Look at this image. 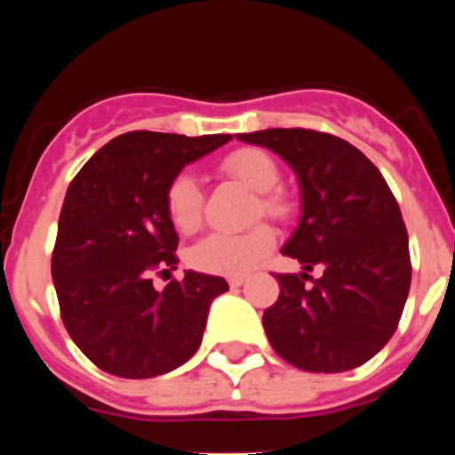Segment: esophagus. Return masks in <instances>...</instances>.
Returning a JSON list of instances; mask_svg holds the SVG:
<instances>
[{"mask_svg": "<svg viewBox=\"0 0 455 455\" xmlns=\"http://www.w3.org/2000/svg\"><path fill=\"white\" fill-rule=\"evenodd\" d=\"M244 282H246V275H233V277H228V286L231 288L242 286Z\"/></svg>", "mask_w": 455, "mask_h": 455, "instance_id": "obj_1", "label": "esophagus"}]
</instances>
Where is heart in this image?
I'll list each match as a JSON object with an SVG mask.
<instances>
[{"label": "heart", "mask_w": 455, "mask_h": 455, "mask_svg": "<svg viewBox=\"0 0 455 455\" xmlns=\"http://www.w3.org/2000/svg\"><path fill=\"white\" fill-rule=\"evenodd\" d=\"M220 169L233 180L242 182L257 194V215L264 213L283 222L292 215L295 204L286 191L279 189V164L268 151L259 147H242L222 158ZM164 211L182 235L198 231L202 222V191L198 180L189 172H182L172 178L164 191ZM273 228L259 224L246 233H211L191 251V264L198 270L213 275H244L255 268L266 255L273 251Z\"/></svg>", "instance_id": "b5f03b06"}]
</instances>
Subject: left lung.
Masks as SVG:
<instances>
[{
	"label": "left lung",
	"mask_w": 455,
	"mask_h": 455,
	"mask_svg": "<svg viewBox=\"0 0 455 455\" xmlns=\"http://www.w3.org/2000/svg\"><path fill=\"white\" fill-rule=\"evenodd\" d=\"M282 156L297 173L301 218L282 253L308 273L275 275L279 297L264 310L273 350L306 371H346L370 361L396 332L410 295L411 261L401 209L379 169L325 132L237 134Z\"/></svg>",
	"instance_id": "obj_1"
}]
</instances>
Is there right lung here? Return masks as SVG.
Segmentation results:
<instances>
[{"instance_id":"add662e5","label":"right lung","mask_w":455,"mask_h":455,"mask_svg":"<svg viewBox=\"0 0 455 455\" xmlns=\"http://www.w3.org/2000/svg\"><path fill=\"white\" fill-rule=\"evenodd\" d=\"M228 140L130 132L100 147L68 187L52 282L68 334L96 368L151 379L180 368L200 347L211 301L228 283L187 270L182 282L156 291L151 273L178 264L167 185Z\"/></svg>"}]
</instances>
